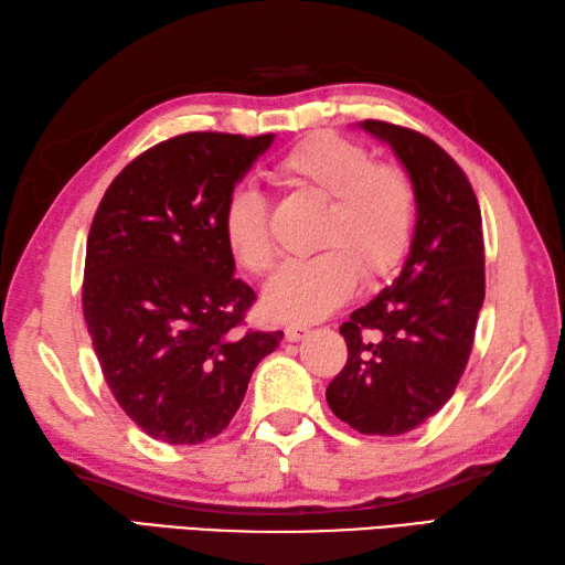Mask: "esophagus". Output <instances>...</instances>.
Listing matches in <instances>:
<instances>
[{"mask_svg":"<svg viewBox=\"0 0 565 565\" xmlns=\"http://www.w3.org/2000/svg\"><path fill=\"white\" fill-rule=\"evenodd\" d=\"M309 333V329L307 327H302V324H292V327H287L285 329V339L287 341H302L305 337Z\"/></svg>","mask_w":565,"mask_h":565,"instance_id":"34e87169","label":"esophagus"}]
</instances>
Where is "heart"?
<instances>
[{
    "label": "heart",
    "instance_id": "heart-1",
    "mask_svg": "<svg viewBox=\"0 0 565 565\" xmlns=\"http://www.w3.org/2000/svg\"><path fill=\"white\" fill-rule=\"evenodd\" d=\"M273 178L280 185L327 200L319 248L312 258L290 260L273 275L263 309L282 324H312L329 317L361 282L387 278L405 258L414 232V188L397 166L373 163L361 143L315 134L287 151ZM232 256L248 273H268L275 246L268 202L258 190L236 188L222 212Z\"/></svg>",
    "mask_w": 565,
    "mask_h": 565
}]
</instances>
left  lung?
<instances>
[{"instance_id":"8db88e82","label":"left lung","mask_w":565,"mask_h":565,"mask_svg":"<svg viewBox=\"0 0 565 565\" xmlns=\"http://www.w3.org/2000/svg\"><path fill=\"white\" fill-rule=\"evenodd\" d=\"M359 126L407 170L417 222L397 278L341 324L349 359L327 402L355 431L397 436L434 417L466 371L486 299L482 218L466 172L431 138L375 119Z\"/></svg>"}]
</instances>
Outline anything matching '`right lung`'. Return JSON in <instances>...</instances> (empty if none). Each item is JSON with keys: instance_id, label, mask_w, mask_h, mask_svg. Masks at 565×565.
Here are the masks:
<instances>
[{"instance_id": "1", "label": "right lung", "mask_w": 565, "mask_h": 565, "mask_svg": "<svg viewBox=\"0 0 565 565\" xmlns=\"http://www.w3.org/2000/svg\"><path fill=\"white\" fill-rule=\"evenodd\" d=\"M275 134H182L126 166L92 218L83 309L102 373L148 436L222 434L282 331H244L256 292L236 280L222 212Z\"/></svg>"}]
</instances>
